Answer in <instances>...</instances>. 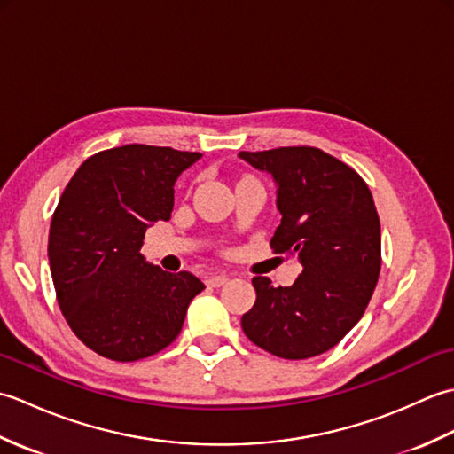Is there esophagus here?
Wrapping results in <instances>:
<instances>
[{
	"mask_svg": "<svg viewBox=\"0 0 454 454\" xmlns=\"http://www.w3.org/2000/svg\"><path fill=\"white\" fill-rule=\"evenodd\" d=\"M226 283H228V277L226 275H212V277L207 278V285L208 286H215V288L226 285Z\"/></svg>",
	"mask_w": 454,
	"mask_h": 454,
	"instance_id": "34e87169",
	"label": "esophagus"
}]
</instances>
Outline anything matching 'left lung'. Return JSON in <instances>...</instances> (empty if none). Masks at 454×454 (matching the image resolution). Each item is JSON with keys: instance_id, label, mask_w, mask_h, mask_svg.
I'll return each mask as SVG.
<instances>
[{"instance_id": "1", "label": "left lung", "mask_w": 454, "mask_h": 454, "mask_svg": "<svg viewBox=\"0 0 454 454\" xmlns=\"http://www.w3.org/2000/svg\"><path fill=\"white\" fill-rule=\"evenodd\" d=\"M273 177L281 224L275 254H294L291 286L254 277L257 293L244 333L281 359H310L340 343L361 320L380 273V220L359 173L310 146L239 152Z\"/></svg>"}]
</instances>
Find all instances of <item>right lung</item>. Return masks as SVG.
<instances>
[{
	"instance_id": "right-lung-1",
	"label": "right lung",
	"mask_w": 454,
	"mask_h": 454,
	"mask_svg": "<svg viewBox=\"0 0 454 454\" xmlns=\"http://www.w3.org/2000/svg\"><path fill=\"white\" fill-rule=\"evenodd\" d=\"M200 158L129 144L85 160L64 189L48 262L66 322L95 353L129 363L166 349L205 288L140 254L146 228L171 218L176 181Z\"/></svg>"
}]
</instances>
